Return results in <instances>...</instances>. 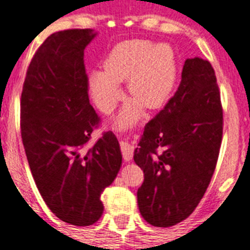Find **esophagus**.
Returning a JSON list of instances; mask_svg holds the SVG:
<instances>
[{
	"mask_svg": "<svg viewBox=\"0 0 250 250\" xmlns=\"http://www.w3.org/2000/svg\"><path fill=\"white\" fill-rule=\"evenodd\" d=\"M121 150H122V155H123V159H125V162H129V160L133 158V151H135V147H133L131 144L122 141Z\"/></svg>",
	"mask_w": 250,
	"mask_h": 250,
	"instance_id": "34e87169",
	"label": "esophagus"
}]
</instances>
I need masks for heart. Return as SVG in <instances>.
Listing matches in <instances>:
<instances>
[{
    "mask_svg": "<svg viewBox=\"0 0 250 250\" xmlns=\"http://www.w3.org/2000/svg\"><path fill=\"white\" fill-rule=\"evenodd\" d=\"M176 74V58L168 44L135 40L117 46L105 60L104 70L91 74L88 86L97 107L110 113L123 96L121 82L128 81V93L135 100L123 109L119 122L129 125L143 106L155 109L167 101Z\"/></svg>",
    "mask_w": 250,
    "mask_h": 250,
    "instance_id": "b5f03b06",
    "label": "heart"
}]
</instances>
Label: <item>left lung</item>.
Returning <instances> with one entry per match:
<instances>
[{
	"label": "left lung",
	"mask_w": 250,
	"mask_h": 250,
	"mask_svg": "<svg viewBox=\"0 0 250 250\" xmlns=\"http://www.w3.org/2000/svg\"><path fill=\"white\" fill-rule=\"evenodd\" d=\"M222 132L214 70L207 60L188 59L177 91L147 122L135 150L145 174L137 203L146 222L171 227L195 210L216 169Z\"/></svg>",
	"instance_id": "1"
}]
</instances>
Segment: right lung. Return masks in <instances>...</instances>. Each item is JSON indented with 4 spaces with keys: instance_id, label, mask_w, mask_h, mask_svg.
Wrapping results in <instances>:
<instances>
[{
    "instance_id": "add662e5",
    "label": "right lung",
    "mask_w": 250,
    "mask_h": 250,
    "mask_svg": "<svg viewBox=\"0 0 250 250\" xmlns=\"http://www.w3.org/2000/svg\"><path fill=\"white\" fill-rule=\"evenodd\" d=\"M93 37L90 29H66L46 38L26 69L20 97V131L34 182L55 216L74 226L100 218V196L122 164L111 131L86 149L101 123L84 66Z\"/></svg>"
}]
</instances>
